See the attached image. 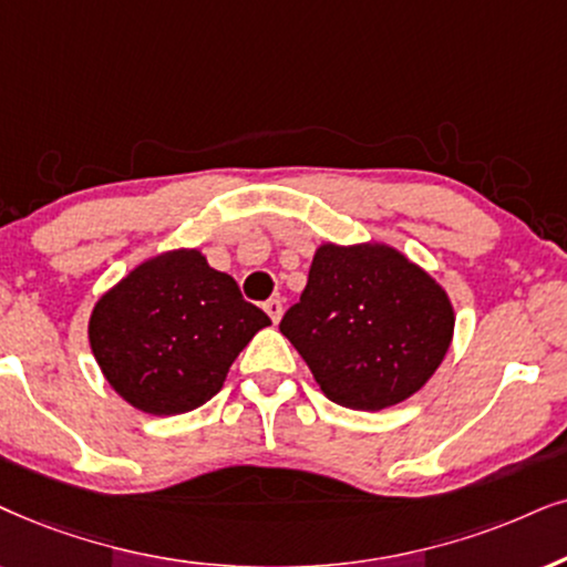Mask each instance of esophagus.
Listing matches in <instances>:
<instances>
[{
    "mask_svg": "<svg viewBox=\"0 0 567 567\" xmlns=\"http://www.w3.org/2000/svg\"><path fill=\"white\" fill-rule=\"evenodd\" d=\"M264 311H267V313H269V319L275 321V324H277V321L282 319V300H279V298H271V300H267V303H264Z\"/></svg>",
    "mask_w": 567,
    "mask_h": 567,
    "instance_id": "1",
    "label": "esophagus"
}]
</instances>
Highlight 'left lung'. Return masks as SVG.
I'll return each instance as SVG.
<instances>
[{
  "label": "left lung",
  "instance_id": "8db88e82",
  "mask_svg": "<svg viewBox=\"0 0 567 567\" xmlns=\"http://www.w3.org/2000/svg\"><path fill=\"white\" fill-rule=\"evenodd\" d=\"M455 311L436 279L384 243H321L279 321L321 392L353 411L403 403L440 369Z\"/></svg>",
  "mask_w": 567,
  "mask_h": 567
}]
</instances>
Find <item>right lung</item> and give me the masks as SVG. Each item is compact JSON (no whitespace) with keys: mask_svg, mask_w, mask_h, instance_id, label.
Returning <instances> with one entry per match:
<instances>
[{"mask_svg":"<svg viewBox=\"0 0 567 567\" xmlns=\"http://www.w3.org/2000/svg\"><path fill=\"white\" fill-rule=\"evenodd\" d=\"M271 319L196 248L143 261L93 306L89 340L120 398L152 415L212 400L243 348Z\"/></svg>","mask_w":567,"mask_h":567,"instance_id":"1","label":"right lung"}]
</instances>
